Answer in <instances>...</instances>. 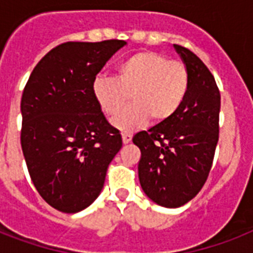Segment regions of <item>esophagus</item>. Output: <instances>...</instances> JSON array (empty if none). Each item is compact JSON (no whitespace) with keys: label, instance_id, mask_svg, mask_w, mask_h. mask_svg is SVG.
I'll use <instances>...</instances> for the list:
<instances>
[{"label":"esophagus","instance_id":"esophagus-1","mask_svg":"<svg viewBox=\"0 0 253 253\" xmlns=\"http://www.w3.org/2000/svg\"><path fill=\"white\" fill-rule=\"evenodd\" d=\"M131 139H132V135L128 134V132H123L122 134V140L125 144H128L131 142Z\"/></svg>","mask_w":253,"mask_h":253}]
</instances>
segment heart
Masks as SVG:
<instances>
[{"mask_svg":"<svg viewBox=\"0 0 253 253\" xmlns=\"http://www.w3.org/2000/svg\"><path fill=\"white\" fill-rule=\"evenodd\" d=\"M189 71L180 60H169L166 55L142 51L119 63L114 79L97 77L91 91L99 110L115 117L126 106L133 105L113 119L122 131H132L150 118L164 122L180 109L189 90Z\"/></svg>","mask_w":253,"mask_h":253,"instance_id":"obj_1","label":"heart"}]
</instances>
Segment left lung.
Instances as JSON below:
<instances>
[{
    "label": "left lung",
    "mask_w": 253,
    "mask_h": 253,
    "mask_svg": "<svg viewBox=\"0 0 253 253\" xmlns=\"http://www.w3.org/2000/svg\"><path fill=\"white\" fill-rule=\"evenodd\" d=\"M189 71V90L176 114L132 138L140 148L139 181L155 204L180 208L208 180L219 138L220 94L200 57L173 44Z\"/></svg>",
    "instance_id": "8db88e82"
}]
</instances>
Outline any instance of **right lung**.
Masks as SVG:
<instances>
[{
  "instance_id": "obj_1",
  "label": "right lung",
  "mask_w": 253,
  "mask_h": 253,
  "mask_svg": "<svg viewBox=\"0 0 253 253\" xmlns=\"http://www.w3.org/2000/svg\"><path fill=\"white\" fill-rule=\"evenodd\" d=\"M125 41L67 42L34 68L21 101V146L34 186L59 211H81L122 147L93 97L97 73Z\"/></svg>"
}]
</instances>
